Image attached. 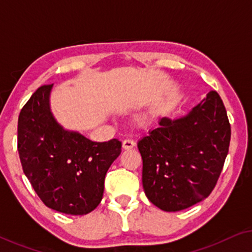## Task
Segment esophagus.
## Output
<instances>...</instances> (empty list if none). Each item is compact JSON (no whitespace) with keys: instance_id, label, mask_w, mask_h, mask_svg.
Listing matches in <instances>:
<instances>
[{"instance_id":"34e87169","label":"esophagus","mask_w":252,"mask_h":252,"mask_svg":"<svg viewBox=\"0 0 252 252\" xmlns=\"http://www.w3.org/2000/svg\"><path fill=\"white\" fill-rule=\"evenodd\" d=\"M134 147H135V142H134L133 140L126 139V140L123 141V148H124V149H126V150L133 149Z\"/></svg>"}]
</instances>
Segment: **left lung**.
I'll return each instance as SVG.
<instances>
[{"label":"left lung","instance_id":"1","mask_svg":"<svg viewBox=\"0 0 252 252\" xmlns=\"http://www.w3.org/2000/svg\"><path fill=\"white\" fill-rule=\"evenodd\" d=\"M229 141L230 124L217 92L182 118H161L159 127L137 143L148 199L175 212L208 197L222 171Z\"/></svg>","mask_w":252,"mask_h":252}]
</instances>
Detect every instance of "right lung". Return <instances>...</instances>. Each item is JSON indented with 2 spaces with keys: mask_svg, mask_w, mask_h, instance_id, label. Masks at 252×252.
Returning a JSON list of instances; mask_svg holds the SVG:
<instances>
[{
  "mask_svg": "<svg viewBox=\"0 0 252 252\" xmlns=\"http://www.w3.org/2000/svg\"><path fill=\"white\" fill-rule=\"evenodd\" d=\"M53 85H43L23 106L18 118V148L23 171L48 208L73 216L96 209L104 179L122 153V142H93L57 124L49 108Z\"/></svg>",
  "mask_w": 252,
  "mask_h": 252,
  "instance_id": "add662e5",
  "label": "right lung"
}]
</instances>
